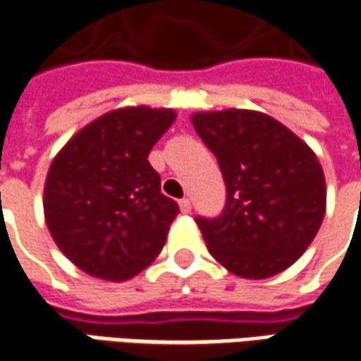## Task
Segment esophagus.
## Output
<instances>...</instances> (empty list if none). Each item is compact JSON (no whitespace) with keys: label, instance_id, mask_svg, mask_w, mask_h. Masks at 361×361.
Here are the masks:
<instances>
[{"label":"esophagus","instance_id":"1","mask_svg":"<svg viewBox=\"0 0 361 361\" xmlns=\"http://www.w3.org/2000/svg\"><path fill=\"white\" fill-rule=\"evenodd\" d=\"M180 211L183 212V214H189V212H191V201H189V199H181Z\"/></svg>","mask_w":361,"mask_h":361}]
</instances>
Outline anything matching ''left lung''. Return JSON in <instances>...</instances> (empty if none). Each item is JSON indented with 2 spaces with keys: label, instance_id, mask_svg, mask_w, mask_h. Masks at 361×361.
I'll return each instance as SVG.
<instances>
[{
  "label": "left lung",
  "instance_id": "1",
  "mask_svg": "<svg viewBox=\"0 0 361 361\" xmlns=\"http://www.w3.org/2000/svg\"><path fill=\"white\" fill-rule=\"evenodd\" d=\"M191 123L226 183L219 219H195L211 255L242 279L286 271L325 216V173L315 152L263 111H197Z\"/></svg>",
  "mask_w": 361,
  "mask_h": 361
}]
</instances>
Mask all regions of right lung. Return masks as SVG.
<instances>
[{"instance_id": "add662e5", "label": "right lung", "mask_w": 361, "mask_h": 361, "mask_svg": "<svg viewBox=\"0 0 361 361\" xmlns=\"http://www.w3.org/2000/svg\"><path fill=\"white\" fill-rule=\"evenodd\" d=\"M173 119L170 108L111 110L51 160L44 219L61 253L90 276L133 279L164 247L180 207L160 191L149 152Z\"/></svg>"}]
</instances>
